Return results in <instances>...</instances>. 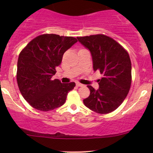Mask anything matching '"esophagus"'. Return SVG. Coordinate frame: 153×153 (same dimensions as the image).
<instances>
[{
    "mask_svg": "<svg viewBox=\"0 0 153 153\" xmlns=\"http://www.w3.org/2000/svg\"><path fill=\"white\" fill-rule=\"evenodd\" d=\"M76 85H77V86H78V87H81V86H82V84H81V83H80V82H76Z\"/></svg>",
    "mask_w": 153,
    "mask_h": 153,
    "instance_id": "34e87169",
    "label": "esophagus"
}]
</instances>
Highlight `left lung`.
<instances>
[{
    "label": "left lung",
    "instance_id": "8db88e82",
    "mask_svg": "<svg viewBox=\"0 0 153 153\" xmlns=\"http://www.w3.org/2000/svg\"><path fill=\"white\" fill-rule=\"evenodd\" d=\"M91 52L94 71L103 78L99 89L91 85L90 96L83 99L85 106L105 114L117 109L127 97L131 82V64L128 52L112 38L103 34L77 37Z\"/></svg>",
    "mask_w": 153,
    "mask_h": 153
}]
</instances>
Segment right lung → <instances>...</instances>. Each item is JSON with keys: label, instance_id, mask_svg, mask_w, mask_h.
<instances>
[{"label": "right lung", "instance_id": "1", "mask_svg": "<svg viewBox=\"0 0 153 153\" xmlns=\"http://www.w3.org/2000/svg\"><path fill=\"white\" fill-rule=\"evenodd\" d=\"M78 40L54 34L39 35L19 54L16 79L24 99L36 109L48 111L62 106L74 82L62 83L52 80L55 68L61 64L63 54Z\"/></svg>", "mask_w": 153, "mask_h": 153}]
</instances>
